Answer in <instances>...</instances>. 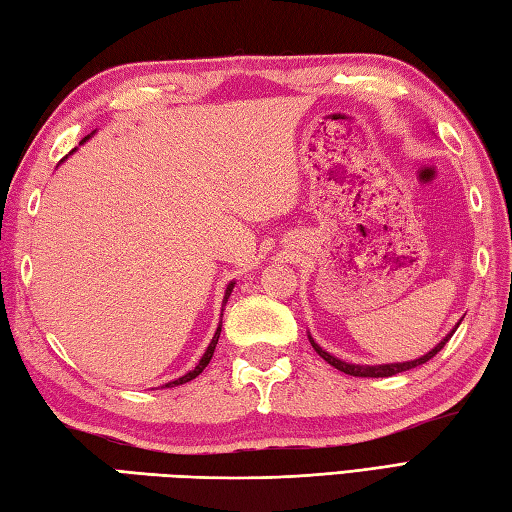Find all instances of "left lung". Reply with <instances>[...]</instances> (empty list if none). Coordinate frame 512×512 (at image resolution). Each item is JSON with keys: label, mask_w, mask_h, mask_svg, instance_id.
<instances>
[{"label": "left lung", "mask_w": 512, "mask_h": 512, "mask_svg": "<svg viewBox=\"0 0 512 512\" xmlns=\"http://www.w3.org/2000/svg\"><path fill=\"white\" fill-rule=\"evenodd\" d=\"M462 322V320H460ZM460 322H457V327H460ZM455 327V329H457ZM455 329L448 333V336L437 344V347L433 349V351H429L426 353V356H422V358H417V360H411V362H400V364H378V367H367V364H349V362H342V360H338V358H333L331 353H327L325 349L320 347V344H316L314 342V338L309 336V342H311V347L316 349V353L318 356L325 360V362H329L331 367H336L338 371H342V373H347V375H353V378H389V375H395V373H402V371H409V369H415V367H420V364H424V362H429L433 356H437V353H440L442 349H444V344L451 340V336L455 333Z\"/></svg>", "instance_id": "obj_1"}]
</instances>
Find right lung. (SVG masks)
Masks as SVG:
<instances>
[{
  "label": "right lung",
  "mask_w": 512,
  "mask_h": 512,
  "mask_svg": "<svg viewBox=\"0 0 512 512\" xmlns=\"http://www.w3.org/2000/svg\"><path fill=\"white\" fill-rule=\"evenodd\" d=\"M86 139H88V137H86ZM86 139H83V141H86ZM232 289H234V283H229V285H227V289H225V300H223V302H227L229 294H232ZM221 318H223V314H221ZM221 327H223V322H221V325H218V329H216V333H214V338H212V342H210V347H207V351L203 353L201 362H198L196 367H194L190 373H185L183 378L174 380V382H168V384H165V387H179V384L190 382V380H194V378H196L198 373H203V369L207 367V364H210V360H212V356H214V349H216V344H218V338H221Z\"/></svg>",
  "instance_id": "obj_1"
}]
</instances>
